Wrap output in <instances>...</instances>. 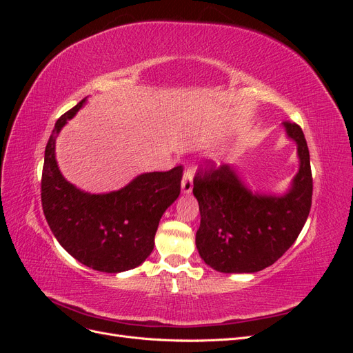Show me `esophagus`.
Returning a JSON list of instances; mask_svg holds the SVG:
<instances>
[{
	"label": "esophagus",
	"instance_id": "esophagus-1",
	"mask_svg": "<svg viewBox=\"0 0 353 353\" xmlns=\"http://www.w3.org/2000/svg\"><path fill=\"white\" fill-rule=\"evenodd\" d=\"M181 188H183V193L188 194L193 190V168H187L184 176H183V183H181Z\"/></svg>",
	"mask_w": 353,
	"mask_h": 353
}]
</instances>
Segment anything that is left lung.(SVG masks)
Returning <instances> with one entry per match:
<instances>
[{
	"instance_id": "obj_1",
	"label": "left lung",
	"mask_w": 353,
	"mask_h": 353,
	"mask_svg": "<svg viewBox=\"0 0 353 353\" xmlns=\"http://www.w3.org/2000/svg\"><path fill=\"white\" fill-rule=\"evenodd\" d=\"M301 160L284 196L252 193L230 165H208L194 176L200 227L197 250L219 272H258L279 261L301 234L312 205V172L302 128L284 122Z\"/></svg>"
}]
</instances>
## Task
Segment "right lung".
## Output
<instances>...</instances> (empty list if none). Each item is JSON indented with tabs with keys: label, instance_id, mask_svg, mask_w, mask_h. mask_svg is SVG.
Here are the masks:
<instances>
[{
	"label": "right lung",
	"instance_id": "add662e5",
	"mask_svg": "<svg viewBox=\"0 0 353 353\" xmlns=\"http://www.w3.org/2000/svg\"><path fill=\"white\" fill-rule=\"evenodd\" d=\"M85 99L59 117L46 147L41 201L57 241L85 266L122 272L141 265L154 248L163 212L181 193L183 166L138 175L126 187L90 194L68 183L56 162V138Z\"/></svg>",
	"mask_w": 353,
	"mask_h": 353
}]
</instances>
